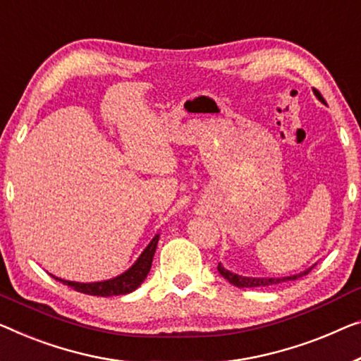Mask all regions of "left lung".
Instances as JSON below:
<instances>
[{
    "label": "left lung",
    "mask_w": 361,
    "mask_h": 361,
    "mask_svg": "<svg viewBox=\"0 0 361 361\" xmlns=\"http://www.w3.org/2000/svg\"><path fill=\"white\" fill-rule=\"evenodd\" d=\"M313 92H314L316 97H318L319 102L326 104V100L322 99V95L318 92V90L313 89ZM313 267L314 266H311L308 269H305L303 272L293 274V276H287V277H245V276H238V274L228 271V269H225L222 264H220V262L217 266V271L220 272V276H222L225 281H228L230 283L235 285V287L250 288V287H267V285H276V283H282V282H288V281H297V279L306 276V274H308Z\"/></svg>",
    "instance_id": "1"
}]
</instances>
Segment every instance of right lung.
I'll return each mask as SVG.
<instances>
[{"label": "right lung", "instance_id": "right-lung-1", "mask_svg": "<svg viewBox=\"0 0 361 361\" xmlns=\"http://www.w3.org/2000/svg\"><path fill=\"white\" fill-rule=\"evenodd\" d=\"M160 235L157 233L150 240V243L146 246V250L141 252V256L137 257L136 262L125 271L120 276L109 279V281H102V282H73V281H64V279H60L56 276H50L56 281L63 282L68 287H71L76 290V292L85 293V295H94V297H115V295H126L131 293L136 290L139 285L144 282V279L147 277V274L150 271V266H152V259H154V252L155 248H157Z\"/></svg>", "mask_w": 361, "mask_h": 361}]
</instances>
